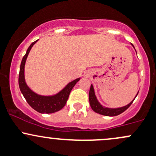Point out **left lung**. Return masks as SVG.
<instances>
[{"label":"left lung","mask_w":156,"mask_h":156,"mask_svg":"<svg viewBox=\"0 0 156 156\" xmlns=\"http://www.w3.org/2000/svg\"><path fill=\"white\" fill-rule=\"evenodd\" d=\"M132 45L133 46V44H132ZM133 48H134V46H133ZM138 94H137V95H138ZM137 95L135 96V98L137 97ZM135 99H134V100H135ZM134 100H132L131 103H129L128 105H125V106H123V107H120V108H106V107L103 106V105H102L98 102V99H97L96 96H95V93H94V90L93 85H91V88H90L89 103H90V105H91V108L93 109V111L97 112V113L100 114V115H105V116H117V115L123 113V112H125L127 108H128L131 105L132 103H133Z\"/></svg>","instance_id":"obj_1"}]
</instances>
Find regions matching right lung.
<instances>
[{
  "instance_id": "add662e5",
  "label": "right lung",
  "mask_w": 156,
  "mask_h": 156,
  "mask_svg": "<svg viewBox=\"0 0 156 156\" xmlns=\"http://www.w3.org/2000/svg\"><path fill=\"white\" fill-rule=\"evenodd\" d=\"M38 40L32 43L30 46L28 48L26 54L22 58L21 66H20L19 76H18V85H19V88L23 96L24 97L25 100L33 109L41 114L54 113V112L61 110L65 106L72 88L80 80V78L76 79L73 81L69 83L62 91L53 96H42V95L37 94L32 91L25 82L24 66L27 58L31 48L36 44Z\"/></svg>"
}]
</instances>
